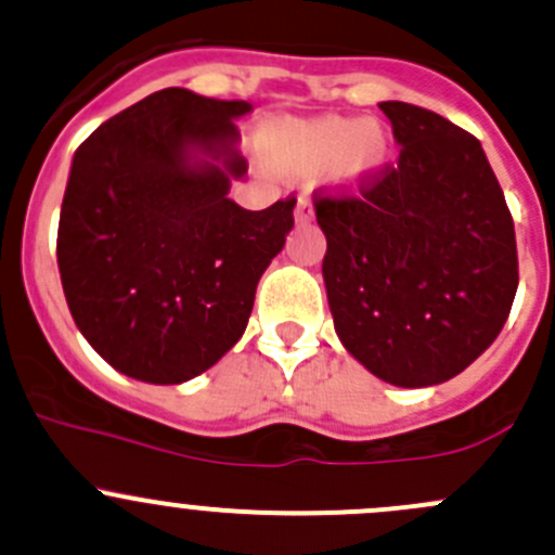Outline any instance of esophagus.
Wrapping results in <instances>:
<instances>
[{
  "mask_svg": "<svg viewBox=\"0 0 555 555\" xmlns=\"http://www.w3.org/2000/svg\"><path fill=\"white\" fill-rule=\"evenodd\" d=\"M313 220V204L309 198H298V206H295V222L298 225H306V222Z\"/></svg>",
  "mask_w": 555,
  "mask_h": 555,
  "instance_id": "1",
  "label": "esophagus"
}]
</instances>
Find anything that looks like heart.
Segmentation results:
<instances>
[{"instance_id":"obj_1","label":"heart","mask_w":555,"mask_h":555,"mask_svg":"<svg viewBox=\"0 0 555 555\" xmlns=\"http://www.w3.org/2000/svg\"><path fill=\"white\" fill-rule=\"evenodd\" d=\"M262 155L282 173H317L330 169L340 179L376 171L389 155V139L378 122L360 117L276 122L262 133Z\"/></svg>"}]
</instances>
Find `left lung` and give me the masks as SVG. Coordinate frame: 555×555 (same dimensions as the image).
<instances>
[{
	"mask_svg": "<svg viewBox=\"0 0 555 555\" xmlns=\"http://www.w3.org/2000/svg\"><path fill=\"white\" fill-rule=\"evenodd\" d=\"M400 158L357 193L317 190L335 333L386 384L433 386L478 360L518 289L516 228L473 133L443 115L384 102Z\"/></svg>",
	"mask_w": 555,
	"mask_h": 555,
	"instance_id": "obj_1",
	"label": "left lung"
}]
</instances>
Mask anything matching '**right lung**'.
<instances>
[{
  "instance_id": "add662e5",
  "label": "right lung",
  "mask_w": 555,
  "mask_h": 555,
  "mask_svg": "<svg viewBox=\"0 0 555 555\" xmlns=\"http://www.w3.org/2000/svg\"><path fill=\"white\" fill-rule=\"evenodd\" d=\"M246 102L164 88L77 147L59 220L72 319L115 371L182 384L233 349L255 289L295 225V198L262 211L228 198ZM201 152L205 158L193 162Z\"/></svg>"
}]
</instances>
